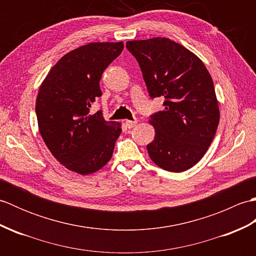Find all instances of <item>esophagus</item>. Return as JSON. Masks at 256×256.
<instances>
[{
	"label": "esophagus",
	"instance_id": "esophagus-1",
	"mask_svg": "<svg viewBox=\"0 0 256 256\" xmlns=\"http://www.w3.org/2000/svg\"><path fill=\"white\" fill-rule=\"evenodd\" d=\"M136 124H138L136 120H134V121H131V120H126V121H125V125H126V128H134Z\"/></svg>",
	"mask_w": 256,
	"mask_h": 256
}]
</instances>
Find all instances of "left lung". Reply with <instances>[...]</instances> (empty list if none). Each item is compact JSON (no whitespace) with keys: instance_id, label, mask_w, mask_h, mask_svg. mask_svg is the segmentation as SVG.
<instances>
[{"instance_id":"left-lung-1","label":"left lung","mask_w":256,"mask_h":256,"mask_svg":"<svg viewBox=\"0 0 256 256\" xmlns=\"http://www.w3.org/2000/svg\"><path fill=\"white\" fill-rule=\"evenodd\" d=\"M152 98H165L164 110L150 116L155 128L148 148L150 160L167 172H180L202 158L220 120L214 81L202 60L170 38L130 40Z\"/></svg>"}]
</instances>
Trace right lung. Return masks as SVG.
<instances>
[{
	"instance_id": "obj_1",
	"label": "right lung",
	"mask_w": 256,
	"mask_h": 256,
	"mask_svg": "<svg viewBox=\"0 0 256 256\" xmlns=\"http://www.w3.org/2000/svg\"><path fill=\"white\" fill-rule=\"evenodd\" d=\"M123 42H90L62 57L42 81L36 98L38 130L52 156L67 170L89 175L111 160L122 132L120 122L90 114L101 96L104 69L123 50Z\"/></svg>"
}]
</instances>
